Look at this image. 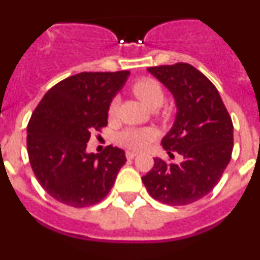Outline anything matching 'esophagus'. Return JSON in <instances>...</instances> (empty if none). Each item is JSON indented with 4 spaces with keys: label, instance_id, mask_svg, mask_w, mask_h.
I'll return each mask as SVG.
<instances>
[{
    "label": "esophagus",
    "instance_id": "1",
    "mask_svg": "<svg viewBox=\"0 0 260 260\" xmlns=\"http://www.w3.org/2000/svg\"><path fill=\"white\" fill-rule=\"evenodd\" d=\"M137 155H138V152H135V151H126V157H127L128 160L134 158Z\"/></svg>",
    "mask_w": 260,
    "mask_h": 260
}]
</instances>
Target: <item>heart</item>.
Segmentation results:
<instances>
[{
    "instance_id": "1",
    "label": "heart",
    "mask_w": 260,
    "mask_h": 260,
    "mask_svg": "<svg viewBox=\"0 0 260 260\" xmlns=\"http://www.w3.org/2000/svg\"><path fill=\"white\" fill-rule=\"evenodd\" d=\"M132 89L134 95L150 109H156L164 102V92H162L161 86L150 78L137 80L132 86ZM117 109H118V100L114 99L109 105L108 116L110 118L116 116ZM152 138L153 132L150 128H125L123 132L117 135V142L127 148L141 150L147 146L148 142L152 141Z\"/></svg>"
}]
</instances>
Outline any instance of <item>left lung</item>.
Segmentation results:
<instances>
[{"label": "left lung", "instance_id": "1", "mask_svg": "<svg viewBox=\"0 0 260 260\" xmlns=\"http://www.w3.org/2000/svg\"><path fill=\"white\" fill-rule=\"evenodd\" d=\"M173 95L177 113L162 138L164 150L182 162L153 158L142 177L147 191L169 206L194 203L212 191L229 164L233 151V123L219 91L206 75L189 63L147 69Z\"/></svg>", "mask_w": 260, "mask_h": 260}]
</instances>
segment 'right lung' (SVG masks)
<instances>
[{"instance_id":"right-lung-1","label":"right lung","mask_w":260,"mask_h":260,"mask_svg":"<svg viewBox=\"0 0 260 260\" xmlns=\"http://www.w3.org/2000/svg\"><path fill=\"white\" fill-rule=\"evenodd\" d=\"M130 71L80 73L61 80L44 95L27 126V152L39 183L70 207L93 206L105 198L125 151L108 146L88 153L91 133L108 125V109Z\"/></svg>"}]
</instances>
